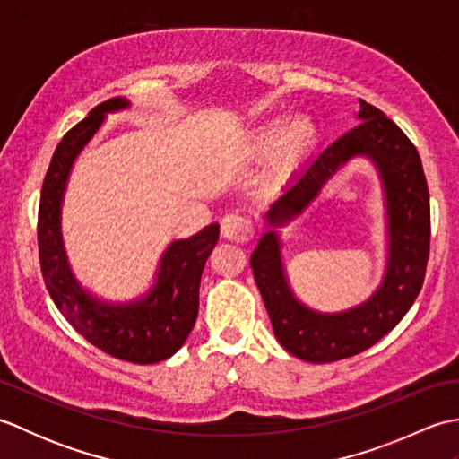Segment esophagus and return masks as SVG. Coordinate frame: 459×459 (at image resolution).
Here are the masks:
<instances>
[{
	"label": "esophagus",
	"mask_w": 459,
	"mask_h": 459,
	"mask_svg": "<svg viewBox=\"0 0 459 459\" xmlns=\"http://www.w3.org/2000/svg\"><path fill=\"white\" fill-rule=\"evenodd\" d=\"M221 232L222 238L232 242H248L255 237V229H252L250 221L238 217V214H227L221 222Z\"/></svg>",
	"instance_id": "34e87169"
}]
</instances>
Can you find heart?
<instances>
[{"label":"heart","instance_id":"b5f03b06","mask_svg":"<svg viewBox=\"0 0 459 459\" xmlns=\"http://www.w3.org/2000/svg\"><path fill=\"white\" fill-rule=\"evenodd\" d=\"M319 143V126L314 116L294 114L270 116L252 124L235 142V152L240 161L266 160V179L272 185L286 183L304 165Z\"/></svg>","mask_w":459,"mask_h":459}]
</instances>
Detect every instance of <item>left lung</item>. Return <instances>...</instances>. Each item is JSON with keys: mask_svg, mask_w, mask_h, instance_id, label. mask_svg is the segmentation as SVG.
<instances>
[{"mask_svg": "<svg viewBox=\"0 0 459 459\" xmlns=\"http://www.w3.org/2000/svg\"><path fill=\"white\" fill-rule=\"evenodd\" d=\"M359 102L360 124L321 152L270 203L264 212L268 230L250 256L276 339L288 353L307 363H333L373 347L406 316L424 284L430 252V197L420 155L393 120L365 100ZM355 157L376 165L384 187L385 276L363 305L325 315L301 305L289 288L279 229L305 210L326 181Z\"/></svg>", "mask_w": 459, "mask_h": 459, "instance_id": "left-lung-1", "label": "left lung"}]
</instances>
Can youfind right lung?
Returning <instances> with one entry per match:
<instances>
[{
    "label": "right lung",
    "mask_w": 459,
    "mask_h": 459,
    "mask_svg": "<svg viewBox=\"0 0 459 459\" xmlns=\"http://www.w3.org/2000/svg\"><path fill=\"white\" fill-rule=\"evenodd\" d=\"M130 108L124 96L106 100L65 134L48 165L39 203V258L55 306L79 333L116 359L152 365L169 359L187 341L199 314L201 274L219 240V222L178 238L160 258L152 288L132 301H106L81 286L68 264L61 212L68 178L84 145L106 116Z\"/></svg>",
    "instance_id": "right-lung-1"
}]
</instances>
